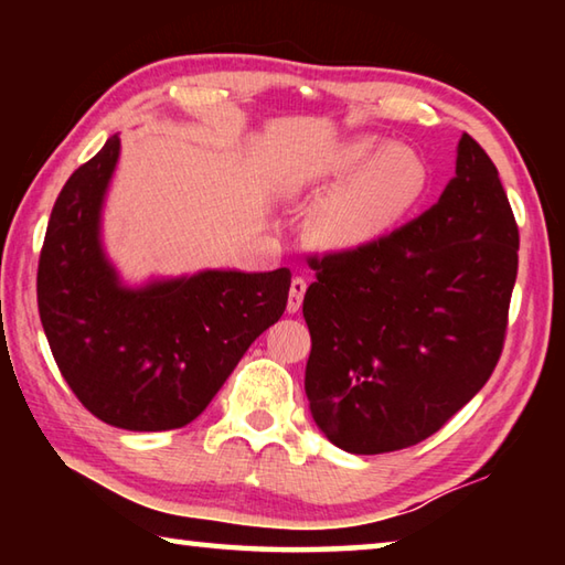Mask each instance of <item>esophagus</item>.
I'll use <instances>...</instances> for the list:
<instances>
[{"label":"esophagus","mask_w":565,"mask_h":565,"mask_svg":"<svg viewBox=\"0 0 565 565\" xmlns=\"http://www.w3.org/2000/svg\"><path fill=\"white\" fill-rule=\"evenodd\" d=\"M306 286H309V284H306L303 276H294V279H291V289H289V303H286V311L296 313V311L301 309Z\"/></svg>","instance_id":"34e87169"}]
</instances>
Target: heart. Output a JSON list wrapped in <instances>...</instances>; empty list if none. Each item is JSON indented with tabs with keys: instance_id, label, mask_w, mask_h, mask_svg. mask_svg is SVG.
Masks as SVG:
<instances>
[{
	"instance_id": "obj_1",
	"label": "heart",
	"mask_w": 565,
	"mask_h": 565,
	"mask_svg": "<svg viewBox=\"0 0 565 565\" xmlns=\"http://www.w3.org/2000/svg\"><path fill=\"white\" fill-rule=\"evenodd\" d=\"M431 189V167L420 151L376 134H356L323 151L289 181V194L326 196L313 236L329 252H353L394 232Z\"/></svg>"
}]
</instances>
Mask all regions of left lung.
<instances>
[{"instance_id": "obj_1", "label": "left lung", "mask_w": 565, "mask_h": 565, "mask_svg": "<svg viewBox=\"0 0 565 565\" xmlns=\"http://www.w3.org/2000/svg\"><path fill=\"white\" fill-rule=\"evenodd\" d=\"M313 269V424L359 456L424 441L483 388L503 349L519 226L499 169L463 134L456 177L428 212Z\"/></svg>"}]
</instances>
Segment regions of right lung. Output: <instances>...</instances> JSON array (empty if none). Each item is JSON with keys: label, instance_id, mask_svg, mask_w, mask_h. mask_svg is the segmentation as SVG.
<instances>
[{"label": "right lung", "instance_id": "1", "mask_svg": "<svg viewBox=\"0 0 565 565\" xmlns=\"http://www.w3.org/2000/svg\"><path fill=\"white\" fill-rule=\"evenodd\" d=\"M119 134L66 181L46 226L36 301L66 384L104 424L171 431L212 404L246 349L281 319L291 271L202 269L124 279L104 246Z\"/></svg>", "mask_w": 565, "mask_h": 565}]
</instances>
